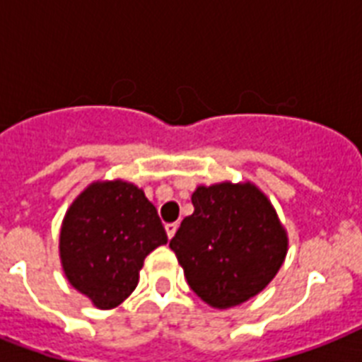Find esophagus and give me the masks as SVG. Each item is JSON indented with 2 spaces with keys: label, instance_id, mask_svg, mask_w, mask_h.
Masks as SVG:
<instances>
[{
  "label": "esophagus",
  "instance_id": "obj_1",
  "mask_svg": "<svg viewBox=\"0 0 362 362\" xmlns=\"http://www.w3.org/2000/svg\"><path fill=\"white\" fill-rule=\"evenodd\" d=\"M176 229H178V226H176V223H167V226H165V233H167V237L169 238L175 237Z\"/></svg>",
  "mask_w": 362,
  "mask_h": 362
}]
</instances>
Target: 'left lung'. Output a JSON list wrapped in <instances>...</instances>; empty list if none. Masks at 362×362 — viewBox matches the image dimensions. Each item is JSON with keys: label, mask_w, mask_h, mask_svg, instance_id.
Here are the masks:
<instances>
[{"label": "left lung", "mask_w": 362, "mask_h": 362, "mask_svg": "<svg viewBox=\"0 0 362 362\" xmlns=\"http://www.w3.org/2000/svg\"><path fill=\"white\" fill-rule=\"evenodd\" d=\"M192 203L169 246L193 293L226 310L263 291L287 253V233L267 195L252 182H221L199 186Z\"/></svg>", "instance_id": "obj_1"}]
</instances>
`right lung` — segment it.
<instances>
[{"mask_svg": "<svg viewBox=\"0 0 362 362\" xmlns=\"http://www.w3.org/2000/svg\"><path fill=\"white\" fill-rule=\"evenodd\" d=\"M167 244L158 210L135 184L93 182L73 201L59 231L65 278L101 310L139 284L144 257Z\"/></svg>", "mask_w": 362, "mask_h": 362, "instance_id": "1", "label": "right lung"}]
</instances>
